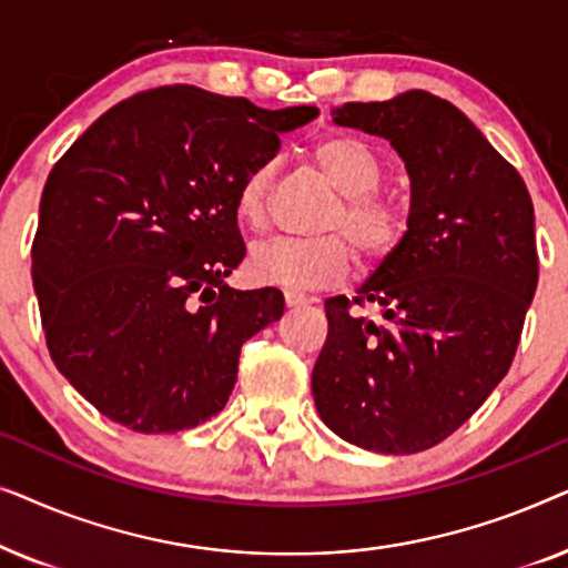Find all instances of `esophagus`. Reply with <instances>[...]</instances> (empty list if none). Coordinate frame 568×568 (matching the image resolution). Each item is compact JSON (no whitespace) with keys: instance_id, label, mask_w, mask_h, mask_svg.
<instances>
[{"instance_id":"obj_1","label":"esophagus","mask_w":568,"mask_h":568,"mask_svg":"<svg viewBox=\"0 0 568 568\" xmlns=\"http://www.w3.org/2000/svg\"><path fill=\"white\" fill-rule=\"evenodd\" d=\"M284 302H286V307H302V305H307V302H313L307 297V294H302V292H284Z\"/></svg>"}]
</instances>
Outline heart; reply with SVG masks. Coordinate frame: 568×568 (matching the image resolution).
Wrapping results in <instances>:
<instances>
[{"label":"heart","mask_w":568,"mask_h":568,"mask_svg":"<svg viewBox=\"0 0 568 568\" xmlns=\"http://www.w3.org/2000/svg\"><path fill=\"white\" fill-rule=\"evenodd\" d=\"M313 160L325 181L341 193V204L323 224L333 235L317 240H268L255 245L247 268L255 282L290 290H325L352 274L354 247L367 263H383L403 245L410 214L400 199L379 191L385 165L369 144L356 136H328L313 146ZM274 162H261L237 189V216L258 232L268 222Z\"/></svg>","instance_id":"heart-1"}]
</instances>
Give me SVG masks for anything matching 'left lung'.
<instances>
[{
    "instance_id": "left-lung-1",
    "label": "left lung",
    "mask_w": 568,
    "mask_h": 568,
    "mask_svg": "<svg viewBox=\"0 0 568 568\" xmlns=\"http://www.w3.org/2000/svg\"><path fill=\"white\" fill-rule=\"evenodd\" d=\"M333 115L385 136L406 162L410 230L354 300H325L315 408L356 447L422 453L460 429L515 359L538 286L532 199L486 136L429 92ZM354 304L384 317L354 316Z\"/></svg>"
}]
</instances>
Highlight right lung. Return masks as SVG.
Wrapping results in <instances>:
<instances>
[{"label": "right lung", "mask_w": 568, "mask_h": 568, "mask_svg": "<svg viewBox=\"0 0 568 568\" xmlns=\"http://www.w3.org/2000/svg\"><path fill=\"white\" fill-rule=\"evenodd\" d=\"M317 108L266 111L191 84L121 100L53 165L33 240L45 346L111 422L175 434L220 414L240 348L284 313L237 292V189Z\"/></svg>", "instance_id": "1"}]
</instances>
